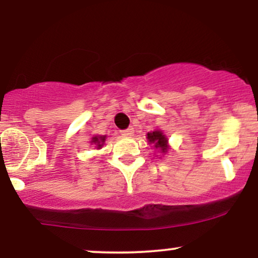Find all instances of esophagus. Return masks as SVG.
Listing matches in <instances>:
<instances>
[{
  "label": "esophagus",
  "mask_w": 258,
  "mask_h": 258,
  "mask_svg": "<svg viewBox=\"0 0 258 258\" xmlns=\"http://www.w3.org/2000/svg\"><path fill=\"white\" fill-rule=\"evenodd\" d=\"M120 133L122 136H125V137H131V136H133V133H135V130H133V127H128V128L120 131Z\"/></svg>",
  "instance_id": "1"
}]
</instances>
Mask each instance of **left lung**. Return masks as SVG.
<instances>
[{"label": "left lung", "mask_w": 258, "mask_h": 258, "mask_svg": "<svg viewBox=\"0 0 258 258\" xmlns=\"http://www.w3.org/2000/svg\"><path fill=\"white\" fill-rule=\"evenodd\" d=\"M147 139L149 144H154V148L158 150L160 154H166L170 150V146H168V138L166 137L161 130L156 128L152 132L147 133ZM159 156V155H158Z\"/></svg>", "instance_id": "left-lung-1"}]
</instances>
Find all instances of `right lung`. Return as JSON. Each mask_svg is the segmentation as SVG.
Listing matches in <instances>:
<instances>
[{
  "label": "right lung",
  "mask_w": 258,
  "mask_h": 258,
  "mask_svg": "<svg viewBox=\"0 0 258 258\" xmlns=\"http://www.w3.org/2000/svg\"><path fill=\"white\" fill-rule=\"evenodd\" d=\"M106 136H93L91 139V144L97 148V149H102L105 143Z\"/></svg>",
  "instance_id": "1"
}]
</instances>
